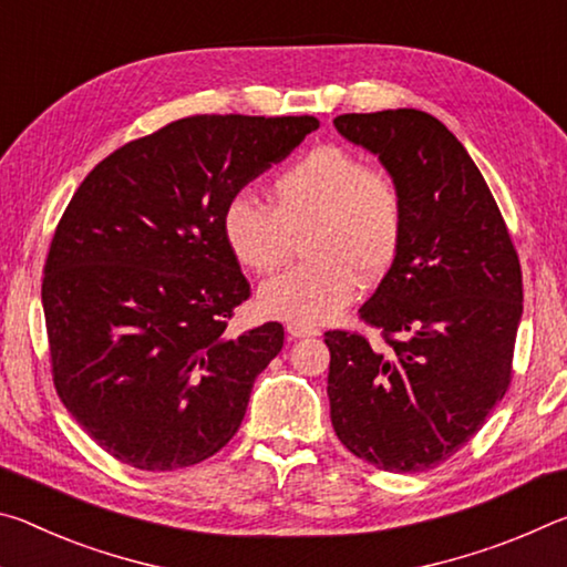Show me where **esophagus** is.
Listing matches in <instances>:
<instances>
[{
  "label": "esophagus",
  "instance_id": "obj_1",
  "mask_svg": "<svg viewBox=\"0 0 567 567\" xmlns=\"http://www.w3.org/2000/svg\"><path fill=\"white\" fill-rule=\"evenodd\" d=\"M287 332H290L292 338H315V334H320V330L315 328V324H307V322H287Z\"/></svg>",
  "mask_w": 567,
  "mask_h": 567
}]
</instances>
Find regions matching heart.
Instances as JSON below:
<instances>
[{"label": "heart", "instance_id": "1", "mask_svg": "<svg viewBox=\"0 0 567 567\" xmlns=\"http://www.w3.org/2000/svg\"><path fill=\"white\" fill-rule=\"evenodd\" d=\"M272 207L237 192L223 209V235L235 260L252 272H275L305 239L312 262L260 287V307L290 322H330L354 300L358 277L375 282L402 245L405 207L388 172L360 155L324 145L305 152L270 185Z\"/></svg>", "mask_w": 567, "mask_h": 567}]
</instances>
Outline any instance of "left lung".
Masks as SVG:
<instances>
[{"label":"left lung","mask_w":567,"mask_h":567,"mask_svg":"<svg viewBox=\"0 0 567 567\" xmlns=\"http://www.w3.org/2000/svg\"><path fill=\"white\" fill-rule=\"evenodd\" d=\"M334 127L385 165L405 229L360 307L380 342L324 332L332 427L370 465L422 473L455 455L511 388L520 260L491 187L433 114H340Z\"/></svg>","instance_id":"left-lung-1"}]
</instances>
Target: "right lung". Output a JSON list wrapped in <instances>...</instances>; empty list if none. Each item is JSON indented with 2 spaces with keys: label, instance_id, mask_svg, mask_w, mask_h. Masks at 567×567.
Listing matches in <instances>:
<instances>
[{
  "label": "right lung",
  "instance_id": "obj_1",
  "mask_svg": "<svg viewBox=\"0 0 567 567\" xmlns=\"http://www.w3.org/2000/svg\"><path fill=\"white\" fill-rule=\"evenodd\" d=\"M318 127L315 117L195 114L114 150L76 187L44 262L52 380L120 463L197 465L243 425L285 330L225 332L249 282L223 209Z\"/></svg>",
  "mask_w": 567,
  "mask_h": 567
}]
</instances>
